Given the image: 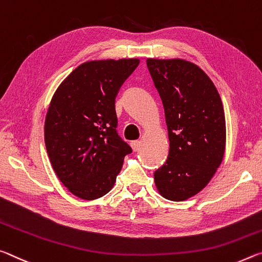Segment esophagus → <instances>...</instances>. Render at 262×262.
Here are the masks:
<instances>
[{"instance_id":"obj_1","label":"esophagus","mask_w":262,"mask_h":262,"mask_svg":"<svg viewBox=\"0 0 262 262\" xmlns=\"http://www.w3.org/2000/svg\"><path fill=\"white\" fill-rule=\"evenodd\" d=\"M131 146H132V148H134V151L137 152V151H139V149H140L141 143L139 140H134V141H131Z\"/></svg>"}]
</instances>
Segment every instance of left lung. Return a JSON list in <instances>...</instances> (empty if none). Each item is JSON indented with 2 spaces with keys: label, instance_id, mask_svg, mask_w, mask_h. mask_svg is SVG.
<instances>
[{
  "label": "left lung",
  "instance_id": "left-lung-1",
  "mask_svg": "<svg viewBox=\"0 0 262 262\" xmlns=\"http://www.w3.org/2000/svg\"><path fill=\"white\" fill-rule=\"evenodd\" d=\"M147 68L165 109L168 158L154 171L160 194L184 201L207 186L222 164L226 127L215 84L195 63L182 59H147Z\"/></svg>",
  "mask_w": 262,
  "mask_h": 262
}]
</instances>
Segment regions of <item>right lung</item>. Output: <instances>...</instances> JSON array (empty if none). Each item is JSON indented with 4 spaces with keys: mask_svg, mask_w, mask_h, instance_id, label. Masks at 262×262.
Wrapping results in <instances>:
<instances>
[{
    "mask_svg": "<svg viewBox=\"0 0 262 262\" xmlns=\"http://www.w3.org/2000/svg\"><path fill=\"white\" fill-rule=\"evenodd\" d=\"M139 59L97 60L76 67L59 85L45 118L51 165L68 190L96 200L114 187L132 148L118 136L115 100Z\"/></svg>",
    "mask_w": 262,
    "mask_h": 262,
    "instance_id": "add662e5",
    "label": "right lung"
}]
</instances>
